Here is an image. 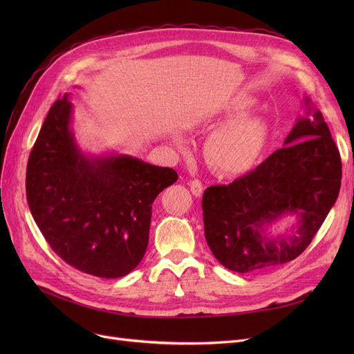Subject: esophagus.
<instances>
[{
  "label": "esophagus",
  "instance_id": "1",
  "mask_svg": "<svg viewBox=\"0 0 354 354\" xmlns=\"http://www.w3.org/2000/svg\"><path fill=\"white\" fill-rule=\"evenodd\" d=\"M189 186H190V192H192V194H194L196 198H199V196L202 195L203 186H202V183H201L199 180H190Z\"/></svg>",
  "mask_w": 354,
  "mask_h": 354
}]
</instances>
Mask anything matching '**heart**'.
<instances>
[{
  "label": "heart",
  "mask_w": 354,
  "mask_h": 354,
  "mask_svg": "<svg viewBox=\"0 0 354 354\" xmlns=\"http://www.w3.org/2000/svg\"><path fill=\"white\" fill-rule=\"evenodd\" d=\"M255 106V99L238 93L223 104L214 122L223 118L229 121L214 128L205 140V158L211 167L224 174H242L250 171L264 151L269 138V122L266 118L248 112ZM173 143L183 149L185 138L174 136Z\"/></svg>",
  "instance_id": "b5f03b06"
}]
</instances>
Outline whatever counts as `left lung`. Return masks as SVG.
Here are the masks:
<instances>
[{
	"label": "left lung",
	"instance_id": "8db88e82",
	"mask_svg": "<svg viewBox=\"0 0 354 354\" xmlns=\"http://www.w3.org/2000/svg\"><path fill=\"white\" fill-rule=\"evenodd\" d=\"M304 106L282 149L233 183L203 192L205 239L229 270L250 273L292 261L338 198L339 152L320 111L308 97ZM288 215L296 218L290 233L277 231Z\"/></svg>",
	"mask_w": 354,
	"mask_h": 354
}]
</instances>
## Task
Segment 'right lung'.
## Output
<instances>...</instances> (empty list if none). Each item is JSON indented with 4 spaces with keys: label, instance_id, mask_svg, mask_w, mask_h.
I'll use <instances>...</instances> for the list:
<instances>
[{
    "label": "right lung",
    "instance_id": "right-lung-1",
    "mask_svg": "<svg viewBox=\"0 0 354 354\" xmlns=\"http://www.w3.org/2000/svg\"><path fill=\"white\" fill-rule=\"evenodd\" d=\"M69 94L51 106L26 169V198L46 241L75 269L106 279L142 261L152 203L178 176L125 153L82 152Z\"/></svg>",
    "mask_w": 354,
    "mask_h": 354
}]
</instances>
